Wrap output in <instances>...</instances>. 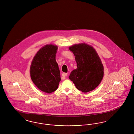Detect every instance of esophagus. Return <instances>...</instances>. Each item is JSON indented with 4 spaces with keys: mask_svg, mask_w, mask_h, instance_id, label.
<instances>
[{
    "mask_svg": "<svg viewBox=\"0 0 134 134\" xmlns=\"http://www.w3.org/2000/svg\"><path fill=\"white\" fill-rule=\"evenodd\" d=\"M62 80H64L65 79V77H67V74L65 73H62Z\"/></svg>",
    "mask_w": 134,
    "mask_h": 134,
    "instance_id": "1",
    "label": "esophagus"
}]
</instances>
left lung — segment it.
<instances>
[{"instance_id": "obj_1", "label": "left lung", "mask_w": 134, "mask_h": 134, "mask_svg": "<svg viewBox=\"0 0 134 134\" xmlns=\"http://www.w3.org/2000/svg\"><path fill=\"white\" fill-rule=\"evenodd\" d=\"M69 49L75 56L77 64V68L71 72L69 79L83 92L93 90L104 76L103 65L96 51L85 43L73 45Z\"/></svg>"}]
</instances>
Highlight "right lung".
I'll return each instance as SVG.
<instances>
[{"mask_svg": "<svg viewBox=\"0 0 134 134\" xmlns=\"http://www.w3.org/2000/svg\"><path fill=\"white\" fill-rule=\"evenodd\" d=\"M57 47L46 45L37 52L33 59L30 72L33 83L47 93L55 91L60 81V71L55 60Z\"/></svg>", "mask_w": 134, "mask_h": 134, "instance_id": "add662e5", "label": "right lung"}]
</instances>
